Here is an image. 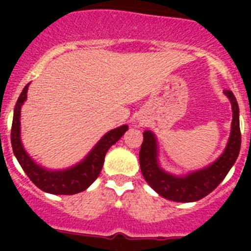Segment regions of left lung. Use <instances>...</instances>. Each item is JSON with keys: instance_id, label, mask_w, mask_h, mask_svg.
I'll use <instances>...</instances> for the list:
<instances>
[{"instance_id": "1", "label": "left lung", "mask_w": 251, "mask_h": 251, "mask_svg": "<svg viewBox=\"0 0 251 251\" xmlns=\"http://www.w3.org/2000/svg\"><path fill=\"white\" fill-rule=\"evenodd\" d=\"M232 109L231 132L221 156L201 170L177 176L159 166L158 142L152 130L143 132V143L139 151V165L142 175L148 185L162 197L176 202H194L212 192L229 174L238 158L241 146L239 105L231 90H224Z\"/></svg>"}]
</instances>
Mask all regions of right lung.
<instances>
[{"instance_id": "obj_1", "label": "right lung", "mask_w": 251, "mask_h": 251, "mask_svg": "<svg viewBox=\"0 0 251 251\" xmlns=\"http://www.w3.org/2000/svg\"><path fill=\"white\" fill-rule=\"evenodd\" d=\"M28 85L24 88L20 94L13 110L12 128H11V145L13 154L25 171L28 178L44 192L52 195H75L89 187L98 178L104 165L105 153L114 143L122 138L128 130L127 124L114 128L105 133L97 145L93 147L84 159L79 163L64 170H49L36 163L35 159L26 152L21 141V106L27 99Z\"/></svg>"}]
</instances>
